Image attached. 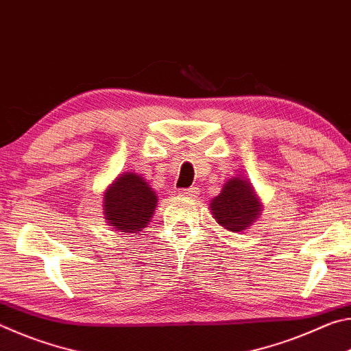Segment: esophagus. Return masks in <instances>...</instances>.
I'll return each mask as SVG.
<instances>
[{
	"mask_svg": "<svg viewBox=\"0 0 351 351\" xmlns=\"http://www.w3.org/2000/svg\"><path fill=\"white\" fill-rule=\"evenodd\" d=\"M198 195V189L197 187H190V189H181L180 190V197H184V198H195Z\"/></svg>",
	"mask_w": 351,
	"mask_h": 351,
	"instance_id": "esophagus-1",
	"label": "esophagus"
}]
</instances>
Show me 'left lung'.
Segmentation results:
<instances>
[{
  "mask_svg": "<svg viewBox=\"0 0 351 351\" xmlns=\"http://www.w3.org/2000/svg\"><path fill=\"white\" fill-rule=\"evenodd\" d=\"M210 210L219 226L230 232H243L261 213V204L252 184L234 176L223 186L221 193L210 201Z\"/></svg>",
  "mask_w": 351,
  "mask_h": 351,
  "instance_id": "1",
  "label": "left lung"
}]
</instances>
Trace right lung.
Instances as JSON below:
<instances>
[{
  "label": "right lung",
  "instance_id": "obj_1",
  "mask_svg": "<svg viewBox=\"0 0 351 351\" xmlns=\"http://www.w3.org/2000/svg\"><path fill=\"white\" fill-rule=\"evenodd\" d=\"M156 192L139 175L127 171L104 193L105 219L119 232L136 234L147 228L156 207Z\"/></svg>",
  "mask_w": 351,
  "mask_h": 351
}]
</instances>
